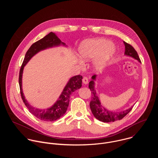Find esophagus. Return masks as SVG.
Instances as JSON below:
<instances>
[{
  "instance_id": "1",
  "label": "esophagus",
  "mask_w": 158,
  "mask_h": 158,
  "mask_svg": "<svg viewBox=\"0 0 158 158\" xmlns=\"http://www.w3.org/2000/svg\"><path fill=\"white\" fill-rule=\"evenodd\" d=\"M82 82L84 84H87L88 83V79L87 77H84L82 78Z\"/></svg>"
}]
</instances>
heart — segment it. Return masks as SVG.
Listing matches in <instances>:
<instances>
[{"label":"heart","mask_w":158,"mask_h":158,"mask_svg":"<svg viewBox=\"0 0 158 158\" xmlns=\"http://www.w3.org/2000/svg\"><path fill=\"white\" fill-rule=\"evenodd\" d=\"M79 57L83 60L95 57L94 65L97 68L104 67L115 53V48L111 42L105 39L85 40L78 48Z\"/></svg>","instance_id":"1"}]
</instances>
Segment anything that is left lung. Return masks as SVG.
<instances>
[{"mask_svg": "<svg viewBox=\"0 0 158 158\" xmlns=\"http://www.w3.org/2000/svg\"><path fill=\"white\" fill-rule=\"evenodd\" d=\"M124 44L125 45V55L131 56L137 59L139 62H141L136 51L134 49L131 45L126 42H124ZM92 78L93 80H95L96 76L94 75ZM93 80L89 82V88L91 90L92 94L91 100L90 102V108L91 109L94 116L100 121L104 123L114 122L122 119L131 110L132 107L122 112H113L105 109L101 104L99 99L96 94V91L94 90V82Z\"/></svg>", "mask_w": 158, "mask_h": 158, "instance_id": "obj_1", "label": "left lung"}]
</instances>
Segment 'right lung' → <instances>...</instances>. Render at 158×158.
Masks as SVG:
<instances>
[{
    "label": "right lung",
    "instance_id": "obj_1",
    "mask_svg": "<svg viewBox=\"0 0 158 158\" xmlns=\"http://www.w3.org/2000/svg\"><path fill=\"white\" fill-rule=\"evenodd\" d=\"M60 44L65 45L64 42L57 37L53 32H50L47 35L38 41L34 42L27 51L23 62L20 67L19 77V83L20 87V91L22 99L23 100L26 106L29 109V111L34 116L44 121H54L61 118L67 110L69 103L70 96L76 90L79 89L82 86V76L77 75L71 78L68 83L64 87L63 91L56 102L50 108L47 109H39L32 107L26 100L25 97L22 93V76L24 67L28 61L38 52L52 48L53 46H59Z\"/></svg>",
    "mask_w": 158,
    "mask_h": 158
}]
</instances>
